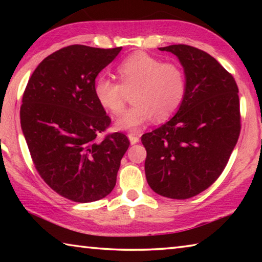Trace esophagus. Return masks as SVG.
Wrapping results in <instances>:
<instances>
[{
	"instance_id": "34e87169",
	"label": "esophagus",
	"mask_w": 262,
	"mask_h": 262,
	"mask_svg": "<svg viewBox=\"0 0 262 262\" xmlns=\"http://www.w3.org/2000/svg\"><path fill=\"white\" fill-rule=\"evenodd\" d=\"M128 139H129V141H130V143H132V144H136L137 142L140 141V137H139V135L134 134V133H129V134H128Z\"/></svg>"
}]
</instances>
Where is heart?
<instances>
[{
  "instance_id": "heart-1",
  "label": "heart",
  "mask_w": 262,
  "mask_h": 262,
  "mask_svg": "<svg viewBox=\"0 0 262 262\" xmlns=\"http://www.w3.org/2000/svg\"><path fill=\"white\" fill-rule=\"evenodd\" d=\"M117 73L120 82L106 75L96 78L94 92L101 107L114 115L125 107L127 94L134 105L117 121V128L136 132L152 120H165L183 104L187 81L177 62H162L144 52H137L119 63Z\"/></svg>"
}]
</instances>
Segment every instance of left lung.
<instances>
[{
  "mask_svg": "<svg viewBox=\"0 0 262 262\" xmlns=\"http://www.w3.org/2000/svg\"><path fill=\"white\" fill-rule=\"evenodd\" d=\"M159 50L178 56L187 90L174 117L141 137L145 177L155 193L185 200L215 183L236 147L242 128L238 86L199 48L180 43Z\"/></svg>",
  "mask_w": 262,
  "mask_h": 262,
  "instance_id": "obj_1",
  "label": "left lung"
}]
</instances>
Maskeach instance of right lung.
Segmentation results:
<instances>
[{
    "label": "right lung",
    "instance_id": "obj_1",
    "mask_svg": "<svg viewBox=\"0 0 262 262\" xmlns=\"http://www.w3.org/2000/svg\"><path fill=\"white\" fill-rule=\"evenodd\" d=\"M122 47L70 45L45 57L28 82L20 126L35 170L68 200L94 202L108 195L129 140L99 134L111 118L96 99L97 75Z\"/></svg>",
    "mask_w": 262,
    "mask_h": 262
}]
</instances>
